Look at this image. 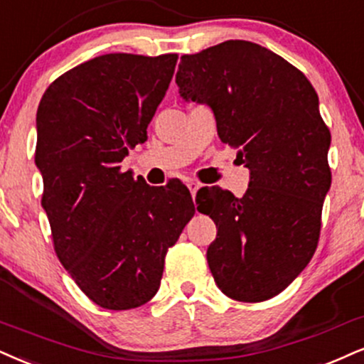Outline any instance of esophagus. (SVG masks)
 I'll return each mask as SVG.
<instances>
[{
    "label": "esophagus",
    "instance_id": "obj_1",
    "mask_svg": "<svg viewBox=\"0 0 364 364\" xmlns=\"http://www.w3.org/2000/svg\"><path fill=\"white\" fill-rule=\"evenodd\" d=\"M187 187H189V191H191L192 197H196V192L199 191L200 183H199V182H196V181H189V182H187Z\"/></svg>",
    "mask_w": 364,
    "mask_h": 364
}]
</instances>
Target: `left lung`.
<instances>
[{
	"label": "left lung",
	"mask_w": 364,
	"mask_h": 364,
	"mask_svg": "<svg viewBox=\"0 0 364 364\" xmlns=\"http://www.w3.org/2000/svg\"><path fill=\"white\" fill-rule=\"evenodd\" d=\"M175 82L183 100L213 109L221 141L250 168L240 199L219 187L200 194L197 209L218 228L210 273L240 302L275 297L311 262L331 187V132L316 89L285 58L245 40L182 55Z\"/></svg>",
	"instance_id": "1"
}]
</instances>
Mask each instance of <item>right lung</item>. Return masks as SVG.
<instances>
[{
  "label": "right lung",
  "mask_w": 364,
  "mask_h": 364,
  "mask_svg": "<svg viewBox=\"0 0 364 364\" xmlns=\"http://www.w3.org/2000/svg\"><path fill=\"white\" fill-rule=\"evenodd\" d=\"M177 53H106L57 77L37 111L35 164L53 250L94 304L128 311L156 294L165 255L196 209L181 181L121 170L172 80Z\"/></svg>",
  "instance_id": "right-lung-1"
}]
</instances>
